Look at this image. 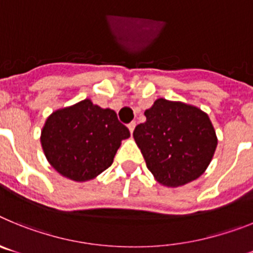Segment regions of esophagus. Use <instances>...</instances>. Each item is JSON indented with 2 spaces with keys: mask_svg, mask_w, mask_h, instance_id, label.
Segmentation results:
<instances>
[{
  "mask_svg": "<svg viewBox=\"0 0 253 253\" xmlns=\"http://www.w3.org/2000/svg\"><path fill=\"white\" fill-rule=\"evenodd\" d=\"M135 122H131V123H129L128 124V128H129V130H130V133H133V130H134V128H135Z\"/></svg>",
  "mask_w": 253,
  "mask_h": 253,
  "instance_id": "obj_1",
  "label": "esophagus"
}]
</instances>
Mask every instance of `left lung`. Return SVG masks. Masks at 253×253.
I'll list each match as a JSON object with an SVG mask.
<instances>
[{
  "label": "left lung",
  "mask_w": 253,
  "mask_h": 253,
  "mask_svg": "<svg viewBox=\"0 0 253 253\" xmlns=\"http://www.w3.org/2000/svg\"><path fill=\"white\" fill-rule=\"evenodd\" d=\"M133 137L147 167L161 185L178 187L196 180L209 166L218 138L207 113L181 101L157 99Z\"/></svg>",
  "instance_id": "obj_1"
}]
</instances>
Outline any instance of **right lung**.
Returning <instances> with one entry per match:
<instances>
[{
	"mask_svg": "<svg viewBox=\"0 0 253 253\" xmlns=\"http://www.w3.org/2000/svg\"><path fill=\"white\" fill-rule=\"evenodd\" d=\"M129 129L111 109L90 99L58 109L48 116L40 142L50 166L69 180L84 182L109 169Z\"/></svg>",
	"mask_w": 253,
	"mask_h": 253,
	"instance_id": "right-lung-1",
	"label": "right lung"
}]
</instances>
